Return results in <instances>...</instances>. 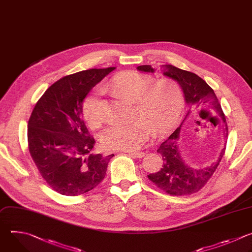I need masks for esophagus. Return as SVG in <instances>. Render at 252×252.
<instances>
[{
  "label": "esophagus",
  "instance_id": "obj_1",
  "mask_svg": "<svg viewBox=\"0 0 252 252\" xmlns=\"http://www.w3.org/2000/svg\"><path fill=\"white\" fill-rule=\"evenodd\" d=\"M131 157L133 158H143L145 156V153L143 152H127Z\"/></svg>",
  "mask_w": 252,
  "mask_h": 252
}]
</instances>
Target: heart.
<instances>
[{
  "label": "heart",
  "instance_id": "heart-1",
  "mask_svg": "<svg viewBox=\"0 0 252 252\" xmlns=\"http://www.w3.org/2000/svg\"><path fill=\"white\" fill-rule=\"evenodd\" d=\"M154 83L152 77L135 71L119 73L112 79L107 87L135 101V115L139 118L114 122L104 129L100 141L105 149L132 152L143 146L152 128L157 133H165L177 124L184 106L181 87L174 81ZM83 115L92 127L103 123L105 113L100 89L85 99Z\"/></svg>",
  "mask_w": 252,
  "mask_h": 252
}]
</instances>
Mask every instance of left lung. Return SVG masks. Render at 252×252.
Instances as JSON below:
<instances>
[{"instance_id": "left-lung-1", "label": "left lung", "mask_w": 252, "mask_h": 252, "mask_svg": "<svg viewBox=\"0 0 252 252\" xmlns=\"http://www.w3.org/2000/svg\"><path fill=\"white\" fill-rule=\"evenodd\" d=\"M137 69L142 72L150 73H155L157 70L152 67V65H140ZM161 73L164 76L172 78L179 84L183 91L185 101L189 109L180 127H178L157 150V152L163 158V168L157 173L148 175V178L158 188L170 194H190L199 190L211 179L223 157L225 147L221 149L217 161L211 166L205 168L191 167L182 156L179 148V139L183 123L187 117L194 111L210 108L220 116L223 124V135L225 139L227 138V125L215 91L203 78H200L195 73L180 69L171 64L162 65Z\"/></svg>"}]
</instances>
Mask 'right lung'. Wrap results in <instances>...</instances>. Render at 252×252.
<instances>
[{
    "instance_id": "1",
    "label": "right lung",
    "mask_w": 252,
    "mask_h": 252,
    "mask_svg": "<svg viewBox=\"0 0 252 252\" xmlns=\"http://www.w3.org/2000/svg\"><path fill=\"white\" fill-rule=\"evenodd\" d=\"M116 67L82 70L55 82L36 102L28 124L30 154L47 185L74 196L97 187L110 159L92 154L95 140L82 116L90 90Z\"/></svg>"
}]
</instances>
